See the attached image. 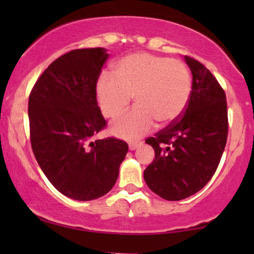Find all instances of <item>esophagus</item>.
Wrapping results in <instances>:
<instances>
[{
	"mask_svg": "<svg viewBox=\"0 0 254 254\" xmlns=\"http://www.w3.org/2000/svg\"><path fill=\"white\" fill-rule=\"evenodd\" d=\"M142 142H134V143H129V150H135L138 147H141Z\"/></svg>",
	"mask_w": 254,
	"mask_h": 254,
	"instance_id": "1",
	"label": "esophagus"
}]
</instances>
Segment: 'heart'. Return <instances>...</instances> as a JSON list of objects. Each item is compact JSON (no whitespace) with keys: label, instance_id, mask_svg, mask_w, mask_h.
<instances>
[{"label":"heart","instance_id":"heart-1","mask_svg":"<svg viewBox=\"0 0 254 254\" xmlns=\"http://www.w3.org/2000/svg\"><path fill=\"white\" fill-rule=\"evenodd\" d=\"M192 77L178 60L150 53H135L117 62L114 75L103 74L97 82V99L104 116L114 119L128 109L131 97L136 107L111 125L124 138H138L155 126H169L189 105Z\"/></svg>","mask_w":254,"mask_h":254}]
</instances>
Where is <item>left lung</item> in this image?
Here are the masks:
<instances>
[{
	"label": "left lung",
	"instance_id": "obj_1",
	"mask_svg": "<svg viewBox=\"0 0 254 254\" xmlns=\"http://www.w3.org/2000/svg\"><path fill=\"white\" fill-rule=\"evenodd\" d=\"M192 71V93L182 117L148 137L155 159L144 170L149 189L163 199H186L211 179L228 137L225 92L214 75L195 59L185 57Z\"/></svg>",
	"mask_w": 254,
	"mask_h": 254
}]
</instances>
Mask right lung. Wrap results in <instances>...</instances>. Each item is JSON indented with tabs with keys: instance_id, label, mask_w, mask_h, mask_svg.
<instances>
[{
	"instance_id": "obj_1",
	"label": "right lung",
	"mask_w": 254,
	"mask_h": 254,
	"mask_svg": "<svg viewBox=\"0 0 254 254\" xmlns=\"http://www.w3.org/2000/svg\"><path fill=\"white\" fill-rule=\"evenodd\" d=\"M110 55L102 47L68 52L52 62L29 97L30 140L52 185L78 201L109 193L128 145L116 137L95 140L106 126L96 85Z\"/></svg>"
}]
</instances>
